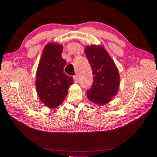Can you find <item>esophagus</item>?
Instances as JSON below:
<instances>
[{"instance_id": "1", "label": "esophagus", "mask_w": 157, "mask_h": 157, "mask_svg": "<svg viewBox=\"0 0 157 157\" xmlns=\"http://www.w3.org/2000/svg\"><path fill=\"white\" fill-rule=\"evenodd\" d=\"M73 79H74V82H78V80H79V78H78V75H74Z\"/></svg>"}]
</instances>
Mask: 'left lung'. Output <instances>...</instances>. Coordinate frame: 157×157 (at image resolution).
I'll list each match as a JSON object with an SVG mask.
<instances>
[{"label":"left lung","instance_id":"1","mask_svg":"<svg viewBox=\"0 0 157 157\" xmlns=\"http://www.w3.org/2000/svg\"><path fill=\"white\" fill-rule=\"evenodd\" d=\"M85 53L94 76L91 88L87 90V97L93 102L105 105L118 92L120 83L118 69L102 46H88L85 49Z\"/></svg>","mask_w":157,"mask_h":157}]
</instances>
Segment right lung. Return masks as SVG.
I'll return each mask as SVG.
<instances>
[{
	"instance_id": "right-lung-1",
	"label": "right lung",
	"mask_w": 157,
	"mask_h": 157,
	"mask_svg": "<svg viewBox=\"0 0 157 157\" xmlns=\"http://www.w3.org/2000/svg\"><path fill=\"white\" fill-rule=\"evenodd\" d=\"M63 48L59 44L45 46L36 76V89L39 98L48 107L55 108L62 104L73 84V77L63 72L66 64L62 58Z\"/></svg>"
}]
</instances>
